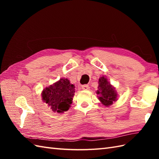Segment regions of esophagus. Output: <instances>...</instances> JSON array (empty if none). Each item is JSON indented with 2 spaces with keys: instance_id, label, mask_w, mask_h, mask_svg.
<instances>
[{
  "instance_id": "34e87169",
  "label": "esophagus",
  "mask_w": 159,
  "mask_h": 159,
  "mask_svg": "<svg viewBox=\"0 0 159 159\" xmlns=\"http://www.w3.org/2000/svg\"><path fill=\"white\" fill-rule=\"evenodd\" d=\"M81 88L83 89H84V90H89L90 87H89V86L88 85H82Z\"/></svg>"
}]
</instances>
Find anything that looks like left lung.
<instances>
[{
	"label": "left lung",
	"mask_w": 159,
	"mask_h": 159,
	"mask_svg": "<svg viewBox=\"0 0 159 159\" xmlns=\"http://www.w3.org/2000/svg\"><path fill=\"white\" fill-rule=\"evenodd\" d=\"M98 87L96 92L99 95L98 99L104 106L109 107L116 101L117 93L115 87L111 85L105 76H101L98 80Z\"/></svg>",
	"instance_id": "8db88e82"
}]
</instances>
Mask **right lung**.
<instances>
[{
    "label": "right lung",
    "instance_id": "1",
    "mask_svg": "<svg viewBox=\"0 0 159 159\" xmlns=\"http://www.w3.org/2000/svg\"><path fill=\"white\" fill-rule=\"evenodd\" d=\"M75 87L67 79H61L59 81L43 90L42 100L54 112L67 111L72 103Z\"/></svg>",
    "mask_w": 159,
    "mask_h": 159
}]
</instances>
